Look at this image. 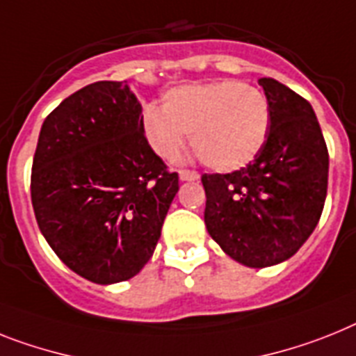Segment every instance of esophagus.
<instances>
[{
  "instance_id": "obj_1",
  "label": "esophagus",
  "mask_w": 356,
  "mask_h": 356,
  "mask_svg": "<svg viewBox=\"0 0 356 356\" xmlns=\"http://www.w3.org/2000/svg\"><path fill=\"white\" fill-rule=\"evenodd\" d=\"M179 177H181V181H197L199 173L193 172V170H179Z\"/></svg>"
}]
</instances>
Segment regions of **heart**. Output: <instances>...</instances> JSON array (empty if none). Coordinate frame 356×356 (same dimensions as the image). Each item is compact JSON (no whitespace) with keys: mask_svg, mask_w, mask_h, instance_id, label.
<instances>
[{"mask_svg":"<svg viewBox=\"0 0 356 356\" xmlns=\"http://www.w3.org/2000/svg\"><path fill=\"white\" fill-rule=\"evenodd\" d=\"M271 106L261 88L248 83L213 81L175 86L163 97V110L148 106L141 127L155 154L175 161L186 136L199 159L217 172H235L264 148Z\"/></svg>","mask_w":356,"mask_h":356,"instance_id":"obj_1","label":"heart"}]
</instances>
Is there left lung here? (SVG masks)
I'll return each mask as SVG.
<instances>
[{
    "label": "left lung",
    "mask_w": 356,
    "mask_h": 356,
    "mask_svg": "<svg viewBox=\"0 0 356 356\" xmlns=\"http://www.w3.org/2000/svg\"><path fill=\"white\" fill-rule=\"evenodd\" d=\"M259 85L271 106L264 148L246 168L204 173V222L222 252L250 268L279 264L318 224L330 155L312 104L271 77Z\"/></svg>",
    "instance_id": "obj_1"
}]
</instances>
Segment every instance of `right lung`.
<instances>
[{"mask_svg": "<svg viewBox=\"0 0 356 356\" xmlns=\"http://www.w3.org/2000/svg\"><path fill=\"white\" fill-rule=\"evenodd\" d=\"M127 81H97L47 115L31 175L35 220L56 255L95 284L150 261L179 190L146 141Z\"/></svg>", "mask_w": 356, "mask_h": 356, "instance_id": "right-lung-1", "label": "right lung"}]
</instances>
